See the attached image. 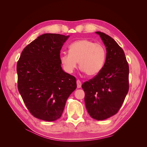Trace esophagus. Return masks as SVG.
<instances>
[{"instance_id":"obj_1","label":"esophagus","mask_w":147,"mask_h":147,"mask_svg":"<svg viewBox=\"0 0 147 147\" xmlns=\"http://www.w3.org/2000/svg\"><path fill=\"white\" fill-rule=\"evenodd\" d=\"M77 88H80L82 87V82L78 80L77 81Z\"/></svg>"}]
</instances>
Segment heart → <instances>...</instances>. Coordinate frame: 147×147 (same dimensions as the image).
Segmentation results:
<instances>
[{
  "instance_id": "heart-1",
  "label": "heart",
  "mask_w": 147,
  "mask_h": 147,
  "mask_svg": "<svg viewBox=\"0 0 147 147\" xmlns=\"http://www.w3.org/2000/svg\"><path fill=\"white\" fill-rule=\"evenodd\" d=\"M107 57L105 47L86 38L72 42L69 46V53L60 56V62L65 72L72 74L78 62L81 70L90 77L95 76L103 69Z\"/></svg>"
}]
</instances>
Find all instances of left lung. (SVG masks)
<instances>
[{"instance_id": "8db88e82", "label": "left lung", "mask_w": 147, "mask_h": 147, "mask_svg": "<svg viewBox=\"0 0 147 147\" xmlns=\"http://www.w3.org/2000/svg\"><path fill=\"white\" fill-rule=\"evenodd\" d=\"M99 35L107 50L103 69L83 83L84 102L90 116L104 120L116 114L129 91V65L123 49L113 38L101 32Z\"/></svg>"}]
</instances>
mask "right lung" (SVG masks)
I'll return each mask as SVG.
<instances>
[{"label":"right lung","instance_id":"add662e5","mask_svg":"<svg viewBox=\"0 0 147 147\" xmlns=\"http://www.w3.org/2000/svg\"><path fill=\"white\" fill-rule=\"evenodd\" d=\"M69 35L44 34L26 46L18 61V88L28 109L47 121L59 119L77 88L75 77L61 67L60 51Z\"/></svg>","mask_w":147,"mask_h":147}]
</instances>
